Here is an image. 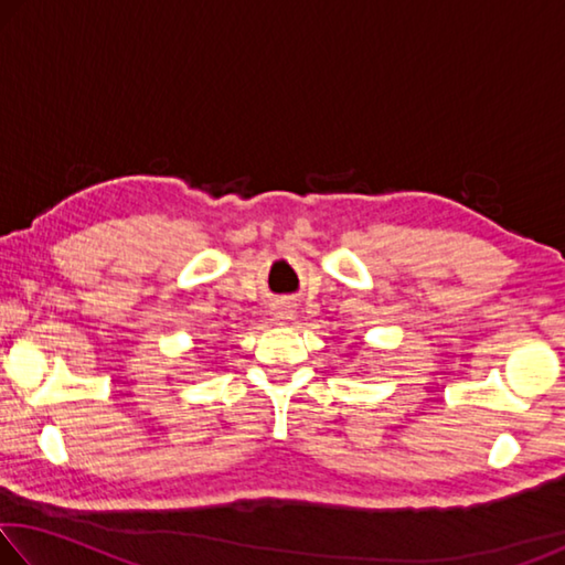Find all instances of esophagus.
Masks as SVG:
<instances>
[{
  "label": "esophagus",
  "mask_w": 565,
  "mask_h": 565,
  "mask_svg": "<svg viewBox=\"0 0 565 565\" xmlns=\"http://www.w3.org/2000/svg\"><path fill=\"white\" fill-rule=\"evenodd\" d=\"M291 306H286V303H276L274 306V317L279 319V321H286V319H291Z\"/></svg>",
  "instance_id": "1"
}]
</instances>
